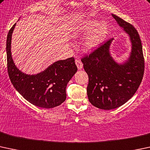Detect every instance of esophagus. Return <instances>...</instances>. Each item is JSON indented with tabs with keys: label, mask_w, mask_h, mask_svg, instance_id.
Instances as JSON below:
<instances>
[{
	"label": "esophagus",
	"mask_w": 150,
	"mask_h": 150,
	"mask_svg": "<svg viewBox=\"0 0 150 150\" xmlns=\"http://www.w3.org/2000/svg\"><path fill=\"white\" fill-rule=\"evenodd\" d=\"M75 64H76L77 67H78V68L79 69V70H81V69L83 68V64L80 59H76V60H75Z\"/></svg>",
	"instance_id": "1"
}]
</instances>
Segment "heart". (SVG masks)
I'll use <instances>...</instances> for the list:
<instances>
[{
  "label": "heart",
  "mask_w": 150,
  "mask_h": 150,
  "mask_svg": "<svg viewBox=\"0 0 150 150\" xmlns=\"http://www.w3.org/2000/svg\"><path fill=\"white\" fill-rule=\"evenodd\" d=\"M109 31V24L106 21L88 19L78 23L72 33L75 37H84L88 34L83 44V50L87 52H92L105 40Z\"/></svg>",
  "instance_id": "1"
}]
</instances>
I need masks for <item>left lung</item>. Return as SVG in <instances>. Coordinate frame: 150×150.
Listing matches in <instances>:
<instances>
[{
  "mask_svg": "<svg viewBox=\"0 0 150 150\" xmlns=\"http://www.w3.org/2000/svg\"><path fill=\"white\" fill-rule=\"evenodd\" d=\"M131 43L129 57L118 62L111 56L110 39L89 56L82 59L88 75L87 94L90 103L103 110H111L124 105L137 91L144 75L142 46L137 31L130 23L111 14Z\"/></svg>",
  "mask_w": 150,
  "mask_h": 150,
  "instance_id": "obj_1",
  "label": "left lung"
}]
</instances>
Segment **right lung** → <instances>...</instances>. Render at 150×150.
Here are the masks:
<instances>
[{
    "mask_svg": "<svg viewBox=\"0 0 150 150\" xmlns=\"http://www.w3.org/2000/svg\"><path fill=\"white\" fill-rule=\"evenodd\" d=\"M16 23L8 31L6 41L7 67L13 86L26 100L36 106L51 108L66 99L67 83L78 70L73 57L58 60L34 75L23 72L16 66L11 54V39Z\"/></svg>",
    "mask_w": 150,
    "mask_h": 150,
    "instance_id": "right-lung-1",
    "label": "right lung"
}]
</instances>
